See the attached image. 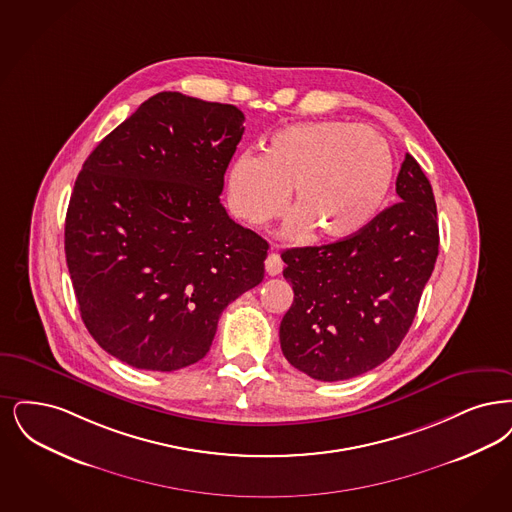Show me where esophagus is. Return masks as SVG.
Instances as JSON below:
<instances>
[{
  "instance_id": "34e87169",
  "label": "esophagus",
  "mask_w": 512,
  "mask_h": 512,
  "mask_svg": "<svg viewBox=\"0 0 512 512\" xmlns=\"http://www.w3.org/2000/svg\"><path fill=\"white\" fill-rule=\"evenodd\" d=\"M265 268L268 276H278V274L282 272V268H284V261L280 259L278 253L272 251V253H268V257H266Z\"/></svg>"
}]
</instances>
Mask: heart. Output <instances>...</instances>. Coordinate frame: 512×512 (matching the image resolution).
<instances>
[{
  "label": "heart",
  "mask_w": 512,
  "mask_h": 512,
  "mask_svg": "<svg viewBox=\"0 0 512 512\" xmlns=\"http://www.w3.org/2000/svg\"><path fill=\"white\" fill-rule=\"evenodd\" d=\"M394 177L390 146L379 133L352 123L314 122L276 131L265 154H240L228 169V200L249 225L280 217L293 190L291 236L314 230L345 240L381 213Z\"/></svg>",
  "instance_id": "b5f03b06"
}]
</instances>
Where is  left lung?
I'll return each instance as SVG.
<instances>
[{"mask_svg": "<svg viewBox=\"0 0 512 512\" xmlns=\"http://www.w3.org/2000/svg\"><path fill=\"white\" fill-rule=\"evenodd\" d=\"M398 204L362 232L328 246L282 253L293 305L280 324L287 362L318 381L377 368L406 337L438 257L432 186L406 154Z\"/></svg>", "mask_w": 512, "mask_h": 512, "instance_id": "obj_1", "label": "left lung"}]
</instances>
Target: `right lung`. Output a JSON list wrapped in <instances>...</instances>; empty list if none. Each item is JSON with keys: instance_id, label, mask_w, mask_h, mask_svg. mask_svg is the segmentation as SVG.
I'll use <instances>...</instances> for the list:
<instances>
[{"instance_id": "obj_1", "label": "right lung", "mask_w": 512, "mask_h": 512, "mask_svg": "<svg viewBox=\"0 0 512 512\" xmlns=\"http://www.w3.org/2000/svg\"><path fill=\"white\" fill-rule=\"evenodd\" d=\"M244 122L232 104L158 93L76 179L64 251L83 324L133 368L202 360L221 312L265 278L266 240L221 204Z\"/></svg>"}]
</instances>
